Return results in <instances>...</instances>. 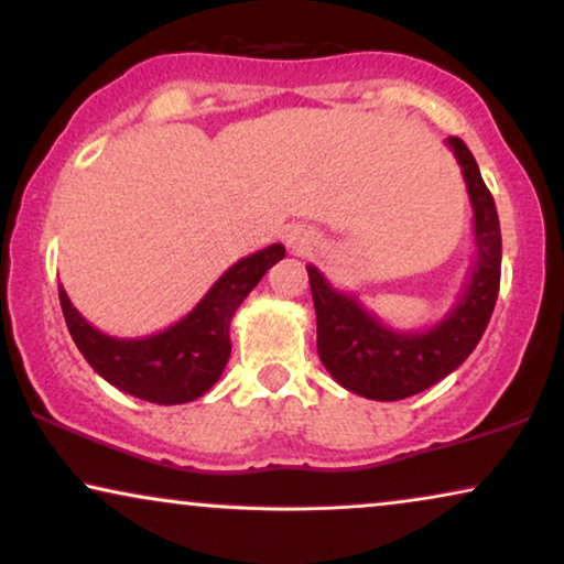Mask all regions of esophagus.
<instances>
[{
  "mask_svg": "<svg viewBox=\"0 0 564 564\" xmlns=\"http://www.w3.org/2000/svg\"><path fill=\"white\" fill-rule=\"evenodd\" d=\"M312 245H315V239H312V234L306 231V229H294V231H289V247L294 249L296 254L310 252Z\"/></svg>",
  "mask_w": 564,
  "mask_h": 564,
  "instance_id": "esophagus-1",
  "label": "esophagus"
}]
</instances>
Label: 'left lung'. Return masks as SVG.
Returning a JSON list of instances; mask_svg holds the SVG:
<instances>
[{"label": "left lung", "mask_w": 564, "mask_h": 564, "mask_svg": "<svg viewBox=\"0 0 564 564\" xmlns=\"http://www.w3.org/2000/svg\"><path fill=\"white\" fill-rule=\"evenodd\" d=\"M466 180L474 208L476 258L458 304L426 330L405 333L382 325L359 299L333 289L306 265L317 315V354L338 384L372 401H401L455 372L487 330L500 294L502 237L495 197L460 138H447Z\"/></svg>", "instance_id": "left-lung-1"}]
</instances>
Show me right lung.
<instances>
[{"mask_svg": "<svg viewBox=\"0 0 564 564\" xmlns=\"http://www.w3.org/2000/svg\"><path fill=\"white\" fill-rule=\"evenodd\" d=\"M283 254L286 247L270 245L234 262L189 315L145 338H113L93 327L59 283L62 312L85 361L106 382L148 403H189L218 382L231 356L234 312Z\"/></svg>", "mask_w": 564, "mask_h": 564, "instance_id": "add662e5", "label": "right lung"}]
</instances>
